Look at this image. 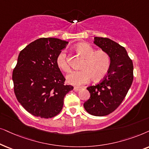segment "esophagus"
I'll return each instance as SVG.
<instances>
[{
	"label": "esophagus",
	"mask_w": 149,
	"mask_h": 149,
	"mask_svg": "<svg viewBox=\"0 0 149 149\" xmlns=\"http://www.w3.org/2000/svg\"><path fill=\"white\" fill-rule=\"evenodd\" d=\"M82 87H78V86L74 87V91H79L82 90Z\"/></svg>",
	"instance_id": "obj_1"
}]
</instances>
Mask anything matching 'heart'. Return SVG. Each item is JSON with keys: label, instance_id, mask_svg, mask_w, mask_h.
<instances>
[{"label": "heart", "instance_id": "obj_1", "mask_svg": "<svg viewBox=\"0 0 149 149\" xmlns=\"http://www.w3.org/2000/svg\"><path fill=\"white\" fill-rule=\"evenodd\" d=\"M75 50L84 58L81 65V70L73 71L67 76V82L73 86H81L92 78L98 81L104 78L110 67V57L104 50L95 51L90 44L81 43L75 46ZM56 63L58 67L65 72L70 71L66 54L61 52L56 56Z\"/></svg>", "mask_w": 149, "mask_h": 149}]
</instances>
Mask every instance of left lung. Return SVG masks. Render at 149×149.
<instances>
[{
    "label": "left lung",
    "mask_w": 149,
    "mask_h": 149,
    "mask_svg": "<svg viewBox=\"0 0 149 149\" xmlns=\"http://www.w3.org/2000/svg\"><path fill=\"white\" fill-rule=\"evenodd\" d=\"M94 43L110 57L107 76L95 86L87 87L91 97L84 104L86 111L96 116L116 110L125 97L134 79V66L124 47L108 38L94 37Z\"/></svg>",
    "instance_id": "8db88e82"
}]
</instances>
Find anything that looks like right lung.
<instances>
[{
    "instance_id": "add662e5",
    "label": "right lung",
    "mask_w": 149,
    "mask_h": 149,
    "mask_svg": "<svg viewBox=\"0 0 149 149\" xmlns=\"http://www.w3.org/2000/svg\"><path fill=\"white\" fill-rule=\"evenodd\" d=\"M67 43L57 38H40L19 52L12 75L14 93L19 104L33 116H56L65 96L73 90L72 86L65 85V78L56 63Z\"/></svg>"
}]
</instances>
